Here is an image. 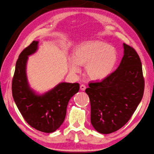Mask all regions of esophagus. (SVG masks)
<instances>
[{"instance_id": "1", "label": "esophagus", "mask_w": 154, "mask_h": 154, "mask_svg": "<svg viewBox=\"0 0 154 154\" xmlns=\"http://www.w3.org/2000/svg\"><path fill=\"white\" fill-rule=\"evenodd\" d=\"M86 88V86L85 85H80V90L82 91H84Z\"/></svg>"}]
</instances>
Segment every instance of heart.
Masks as SVG:
<instances>
[{
    "label": "heart",
    "mask_w": 154,
    "mask_h": 154,
    "mask_svg": "<svg viewBox=\"0 0 154 154\" xmlns=\"http://www.w3.org/2000/svg\"><path fill=\"white\" fill-rule=\"evenodd\" d=\"M117 53L114 48L99 40L88 41L80 45L74 52V58L69 60L70 71H80V66H85L87 75L92 80L105 78L114 68Z\"/></svg>",
    "instance_id": "obj_1"
}]
</instances>
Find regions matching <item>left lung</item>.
<instances>
[{"instance_id":"obj_1","label":"left lung","mask_w":154,"mask_h":154,"mask_svg":"<svg viewBox=\"0 0 154 154\" xmlns=\"http://www.w3.org/2000/svg\"><path fill=\"white\" fill-rule=\"evenodd\" d=\"M124 56L118 69L101 81L88 83L91 122L96 131L110 134L127 123L144 94L142 65L136 51L123 44Z\"/></svg>"}]
</instances>
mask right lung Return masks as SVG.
I'll return each mask as SVG.
<instances>
[{
	"label": "right lung",
	"instance_id": "add662e5",
	"mask_svg": "<svg viewBox=\"0 0 154 154\" xmlns=\"http://www.w3.org/2000/svg\"><path fill=\"white\" fill-rule=\"evenodd\" d=\"M38 42L33 41L20 53L12 80V95L26 122L45 133L53 132L63 123L69 100L80 89L78 83H60L45 94L39 96L30 89L26 67L28 56L34 53Z\"/></svg>",
	"mask_w": 154,
	"mask_h": 154
}]
</instances>
